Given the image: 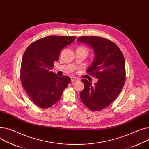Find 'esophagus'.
Returning <instances> with one entry per match:
<instances>
[{
	"label": "esophagus",
	"instance_id": "esophagus-1",
	"mask_svg": "<svg viewBox=\"0 0 149 149\" xmlns=\"http://www.w3.org/2000/svg\"><path fill=\"white\" fill-rule=\"evenodd\" d=\"M71 81L72 82H75V81L78 80V79L77 78L75 77H71Z\"/></svg>",
	"mask_w": 149,
	"mask_h": 149
}]
</instances>
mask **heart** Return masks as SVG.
I'll return each mask as SVG.
<instances>
[{
	"instance_id": "heart-1",
	"label": "heart",
	"mask_w": 149,
	"mask_h": 149,
	"mask_svg": "<svg viewBox=\"0 0 149 149\" xmlns=\"http://www.w3.org/2000/svg\"><path fill=\"white\" fill-rule=\"evenodd\" d=\"M80 48H84V49H86L84 47H80ZM86 50H87V49H86Z\"/></svg>"
}]
</instances>
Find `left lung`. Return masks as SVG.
Instances as JSON below:
<instances>
[{
    "label": "left lung",
    "mask_w": 149,
    "mask_h": 149,
    "mask_svg": "<svg viewBox=\"0 0 149 149\" xmlns=\"http://www.w3.org/2000/svg\"><path fill=\"white\" fill-rule=\"evenodd\" d=\"M77 41L86 44L93 49L95 57L87 72L98 79L94 86L92 81L81 80L84 88L80 92L81 100L92 111L102 110L116 100L125 84L123 55L117 45L106 38L81 36Z\"/></svg>",
    "instance_id": "obj_1"
}]
</instances>
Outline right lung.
Instances as JSON below:
<instances>
[{
	"label": "right lung",
	"instance_id": "1",
	"mask_svg": "<svg viewBox=\"0 0 149 149\" xmlns=\"http://www.w3.org/2000/svg\"><path fill=\"white\" fill-rule=\"evenodd\" d=\"M75 36L51 35L39 39L26 48L21 64L22 86L39 107L55 104L71 81L68 76L58 77L51 71L62 49L72 43Z\"/></svg>",
	"mask_w": 149,
	"mask_h": 149
}]
</instances>
